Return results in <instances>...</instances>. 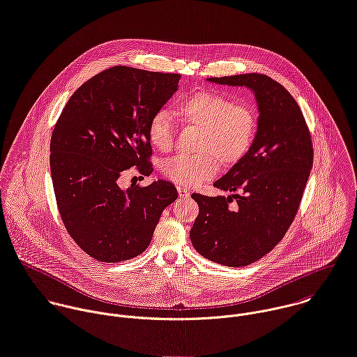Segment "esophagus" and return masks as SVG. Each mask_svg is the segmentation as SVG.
I'll use <instances>...</instances> for the list:
<instances>
[{"mask_svg": "<svg viewBox=\"0 0 357 357\" xmlns=\"http://www.w3.org/2000/svg\"><path fill=\"white\" fill-rule=\"evenodd\" d=\"M176 190H178L179 197L186 199V197H189V196H190V190H189L188 188H185V186H176Z\"/></svg>", "mask_w": 357, "mask_h": 357, "instance_id": "obj_1", "label": "esophagus"}]
</instances>
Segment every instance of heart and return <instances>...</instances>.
Returning <instances> with one entry per match:
<instances>
[{"label":"heart","instance_id":"1","mask_svg":"<svg viewBox=\"0 0 357 357\" xmlns=\"http://www.w3.org/2000/svg\"><path fill=\"white\" fill-rule=\"evenodd\" d=\"M175 113L185 126L200 129L196 155L178 154L162 164V174L181 185L197 186L211 179L220 164L232 167L250 151L257 129L258 114L245 102L200 91L179 100ZM176 126L167 110H157L149 122L147 135L151 144L167 153L172 149Z\"/></svg>","mask_w":357,"mask_h":357}]
</instances>
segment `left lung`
<instances>
[{
  "label": "left lung",
  "mask_w": 357,
  "mask_h": 357,
  "mask_svg": "<svg viewBox=\"0 0 357 357\" xmlns=\"http://www.w3.org/2000/svg\"><path fill=\"white\" fill-rule=\"evenodd\" d=\"M208 81L251 88L261 113L248 154L214 182L235 195H192L199 204L190 229L195 250L211 262L241 268L269 254L290 228L312 168V140L298 103L271 77L241 74Z\"/></svg>",
  "instance_id": "1"
}]
</instances>
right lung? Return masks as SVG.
Wrapping results in <instances>:
<instances>
[{"instance_id":"obj_1","label":"right lung","mask_w":357,"mask_h":357,"mask_svg":"<svg viewBox=\"0 0 357 357\" xmlns=\"http://www.w3.org/2000/svg\"><path fill=\"white\" fill-rule=\"evenodd\" d=\"M179 74L116 66L84 82L66 103L50 140V171L63 224L91 258L116 264L150 245L164 208L176 200L168 181L119 186L129 168L150 176L147 126L178 88Z\"/></svg>"}]
</instances>
